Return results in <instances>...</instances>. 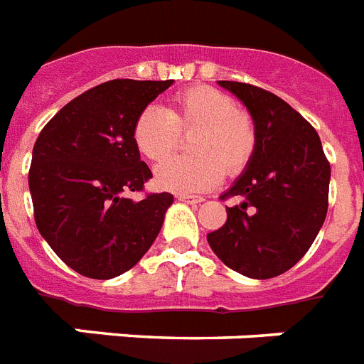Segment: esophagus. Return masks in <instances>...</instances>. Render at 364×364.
I'll return each mask as SVG.
<instances>
[{
  "instance_id": "esophagus-1",
  "label": "esophagus",
  "mask_w": 364,
  "mask_h": 364,
  "mask_svg": "<svg viewBox=\"0 0 364 364\" xmlns=\"http://www.w3.org/2000/svg\"><path fill=\"white\" fill-rule=\"evenodd\" d=\"M178 200H184V203H190V205H197V203H203V197L188 196V193H178Z\"/></svg>"
}]
</instances>
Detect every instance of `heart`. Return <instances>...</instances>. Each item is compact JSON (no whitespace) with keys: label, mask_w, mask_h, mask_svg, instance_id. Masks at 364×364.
I'll return each instance as SVG.
<instances>
[{"label":"heart","mask_w":364,"mask_h":364,"mask_svg":"<svg viewBox=\"0 0 364 364\" xmlns=\"http://www.w3.org/2000/svg\"><path fill=\"white\" fill-rule=\"evenodd\" d=\"M180 133H193L191 158H173L159 165L156 184L176 193L210 190L228 174H238L257 148L254 118L228 94L212 86H190L173 97L167 110L150 105L133 124V142L152 164L176 150Z\"/></svg>","instance_id":"heart-1"}]
</instances>
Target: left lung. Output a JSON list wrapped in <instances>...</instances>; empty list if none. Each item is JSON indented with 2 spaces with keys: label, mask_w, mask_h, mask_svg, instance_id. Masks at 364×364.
Segmentation results:
<instances>
[{
  "label": "left lung",
  "mask_w": 364,
  "mask_h": 364,
  "mask_svg": "<svg viewBox=\"0 0 364 364\" xmlns=\"http://www.w3.org/2000/svg\"><path fill=\"white\" fill-rule=\"evenodd\" d=\"M246 105L257 148L222 199L242 197L228 222L206 235L229 269L257 280L284 274L318 237L329 208L331 165L318 132L297 110L259 86L218 80Z\"/></svg>",
  "instance_id": "obj_1"
}]
</instances>
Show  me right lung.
<instances>
[{
  "mask_svg": "<svg viewBox=\"0 0 364 364\" xmlns=\"http://www.w3.org/2000/svg\"><path fill=\"white\" fill-rule=\"evenodd\" d=\"M173 80L114 78L63 107L39 133L30 167L37 229L67 267L109 280L135 267L158 237L174 197L142 191L152 171L133 124Z\"/></svg>",
  "mask_w": 364,
  "mask_h": 364,
  "instance_id": "add662e5",
  "label": "right lung"
}]
</instances>
